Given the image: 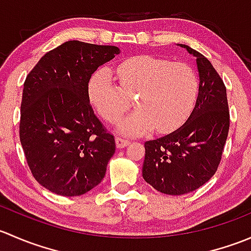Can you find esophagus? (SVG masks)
<instances>
[{"instance_id": "obj_1", "label": "esophagus", "mask_w": 251, "mask_h": 251, "mask_svg": "<svg viewBox=\"0 0 251 251\" xmlns=\"http://www.w3.org/2000/svg\"><path fill=\"white\" fill-rule=\"evenodd\" d=\"M115 143H116V148L121 149V148H125V147H127L128 144H130V141L125 140V138H123V137H116Z\"/></svg>"}]
</instances>
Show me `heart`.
<instances>
[{
	"label": "heart",
	"instance_id": "obj_1",
	"mask_svg": "<svg viewBox=\"0 0 251 251\" xmlns=\"http://www.w3.org/2000/svg\"><path fill=\"white\" fill-rule=\"evenodd\" d=\"M118 76L121 87L114 83L109 70H97L88 81L87 93L97 113L114 123L128 108L126 95L140 92L138 110L118 124L119 131L126 135H144L154 127L159 132H171L184 123L193 108L198 82L184 63L136 55L119 65Z\"/></svg>",
	"mask_w": 251,
	"mask_h": 251
}]
</instances>
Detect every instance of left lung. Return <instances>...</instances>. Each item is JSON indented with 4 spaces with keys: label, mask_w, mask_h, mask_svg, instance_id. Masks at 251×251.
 <instances>
[{
    "label": "left lung",
    "mask_w": 251,
    "mask_h": 251,
    "mask_svg": "<svg viewBox=\"0 0 251 251\" xmlns=\"http://www.w3.org/2000/svg\"><path fill=\"white\" fill-rule=\"evenodd\" d=\"M177 46L196 58L199 77L196 105L181 127L144 143L142 168L144 181L169 196L196 191L214 176L229 128L224 81L201 53L187 45Z\"/></svg>",
    "instance_id": "8db88e82"
}]
</instances>
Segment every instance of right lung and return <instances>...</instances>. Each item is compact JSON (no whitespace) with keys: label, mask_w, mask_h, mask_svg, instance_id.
I'll return each instance as SVG.
<instances>
[{"label":"right lung","mask_w":251,"mask_h":251,"mask_svg":"<svg viewBox=\"0 0 251 251\" xmlns=\"http://www.w3.org/2000/svg\"><path fill=\"white\" fill-rule=\"evenodd\" d=\"M120 53L115 46L67 41L29 73L19 136L32 176L52 193L76 197L104 178L115 140L90 105L93 73Z\"/></svg>","instance_id":"right-lung-1"}]
</instances>
